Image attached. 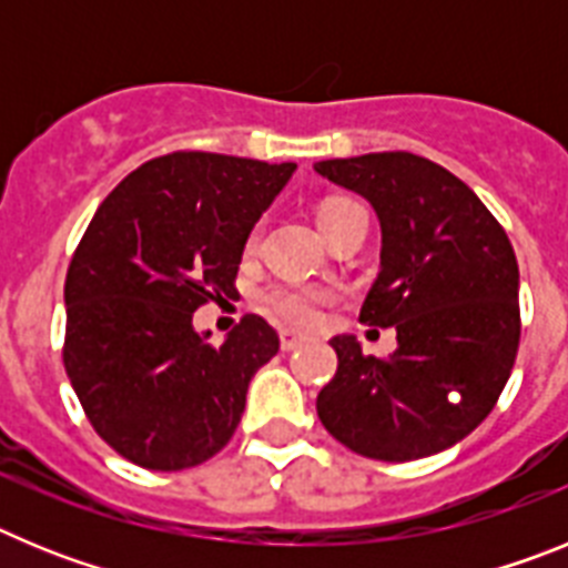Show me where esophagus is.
<instances>
[{"mask_svg": "<svg viewBox=\"0 0 568 568\" xmlns=\"http://www.w3.org/2000/svg\"><path fill=\"white\" fill-rule=\"evenodd\" d=\"M301 344H304V335L295 333V329H281V349L284 353H290V349H295Z\"/></svg>", "mask_w": 568, "mask_h": 568, "instance_id": "1", "label": "esophagus"}]
</instances>
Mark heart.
Masks as SVG:
<instances>
[{"label": "heart", "instance_id": "b5f03b06", "mask_svg": "<svg viewBox=\"0 0 568 568\" xmlns=\"http://www.w3.org/2000/svg\"><path fill=\"white\" fill-rule=\"evenodd\" d=\"M344 207H353L349 202H329L321 207L318 222L321 219H327V215L338 213ZM255 241V233H253ZM329 293L315 287H298V284H278V287H270L258 295L261 310H267L270 315L275 318L287 321V324H295V327H310L318 321L321 304H327Z\"/></svg>", "mask_w": 568, "mask_h": 568}]
</instances>
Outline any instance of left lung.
Segmentation results:
<instances>
[{"instance_id":"8db88e82","label":"left lung","mask_w":568,"mask_h":568,"mask_svg":"<svg viewBox=\"0 0 568 568\" xmlns=\"http://www.w3.org/2000/svg\"><path fill=\"white\" fill-rule=\"evenodd\" d=\"M315 173L364 195L381 222V273L361 321L393 327L389 358L335 335L338 369L315 409L364 458L444 453L491 413L520 341L518 258L509 235L458 175L424 155L327 159Z\"/></svg>"}]
</instances>
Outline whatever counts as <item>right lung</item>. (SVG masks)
Masks as SVG:
<instances>
[{
    "label": "right lung",
    "instance_id": "right-lung-1",
    "mask_svg": "<svg viewBox=\"0 0 568 568\" xmlns=\"http://www.w3.org/2000/svg\"><path fill=\"white\" fill-rule=\"evenodd\" d=\"M293 173L179 150L133 170L90 219L64 281L62 358L99 438L135 466L190 469L233 438L278 333L247 315L213 346L193 313L235 293L250 230Z\"/></svg>",
    "mask_w": 568,
    "mask_h": 568
}]
</instances>
